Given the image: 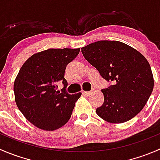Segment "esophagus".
<instances>
[{
    "label": "esophagus",
    "mask_w": 160,
    "mask_h": 160,
    "mask_svg": "<svg viewBox=\"0 0 160 160\" xmlns=\"http://www.w3.org/2000/svg\"><path fill=\"white\" fill-rule=\"evenodd\" d=\"M83 93L84 95H87V96H88V95H90V93H91V91H83Z\"/></svg>",
    "instance_id": "obj_1"
}]
</instances>
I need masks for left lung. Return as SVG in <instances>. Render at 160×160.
I'll list each match as a JSON object with an SVG mask.
<instances>
[{
	"instance_id": "left-lung-1",
	"label": "left lung",
	"mask_w": 160,
	"mask_h": 160,
	"mask_svg": "<svg viewBox=\"0 0 160 160\" xmlns=\"http://www.w3.org/2000/svg\"><path fill=\"white\" fill-rule=\"evenodd\" d=\"M88 62L113 84L101 90L104 97L97 114L106 122L123 123L138 114L153 90L154 80L147 59L118 41H98L81 48Z\"/></svg>"
}]
</instances>
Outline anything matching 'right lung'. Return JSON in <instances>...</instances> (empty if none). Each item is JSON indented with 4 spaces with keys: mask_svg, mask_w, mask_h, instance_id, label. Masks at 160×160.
I'll use <instances>...</instances> for the list:
<instances>
[{
    "mask_svg": "<svg viewBox=\"0 0 160 160\" xmlns=\"http://www.w3.org/2000/svg\"><path fill=\"white\" fill-rule=\"evenodd\" d=\"M80 49H49L35 53L22 65L14 83L15 102L23 115L38 128L54 131L70 120L81 93L67 92V66ZM62 82V92L56 85Z\"/></svg>",
    "mask_w": 160,
    "mask_h": 160,
    "instance_id": "add662e5",
    "label": "right lung"
}]
</instances>
